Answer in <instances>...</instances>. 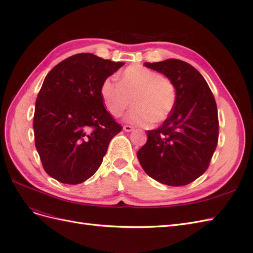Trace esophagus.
Returning a JSON list of instances; mask_svg holds the SVG:
<instances>
[{"label":"esophagus","instance_id":"34e87169","mask_svg":"<svg viewBox=\"0 0 253 253\" xmlns=\"http://www.w3.org/2000/svg\"><path fill=\"white\" fill-rule=\"evenodd\" d=\"M124 129L126 132H132V131H134V127L131 126H125Z\"/></svg>","mask_w":253,"mask_h":253}]
</instances>
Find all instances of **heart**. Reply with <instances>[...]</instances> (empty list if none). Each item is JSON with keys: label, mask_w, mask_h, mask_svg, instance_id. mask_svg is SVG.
<instances>
[{"label": "heart", "mask_w": 253, "mask_h": 253, "mask_svg": "<svg viewBox=\"0 0 253 253\" xmlns=\"http://www.w3.org/2000/svg\"><path fill=\"white\" fill-rule=\"evenodd\" d=\"M102 102L113 116L120 117L129 105L134 108L126 121L144 126L151 121L160 124L172 113L176 89L172 81L141 65H131L118 75V84L105 79L100 86Z\"/></svg>", "instance_id": "1"}]
</instances>
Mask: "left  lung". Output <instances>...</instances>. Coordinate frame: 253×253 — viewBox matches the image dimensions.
Masks as SVG:
<instances>
[{
  "label": "left lung",
  "instance_id": "left-lung-1",
  "mask_svg": "<svg viewBox=\"0 0 253 253\" xmlns=\"http://www.w3.org/2000/svg\"><path fill=\"white\" fill-rule=\"evenodd\" d=\"M144 65L174 84L176 103L170 116L148 131L137 158L150 177L172 187L186 186L208 169L218 140L215 99L201 73L187 62L168 59Z\"/></svg>",
  "mask_w": 253,
  "mask_h": 253
}]
</instances>
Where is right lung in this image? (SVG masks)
Wrapping results in <instances>:
<instances>
[{
    "instance_id": "add662e5",
    "label": "right lung",
    "mask_w": 253,
    "mask_h": 253,
    "mask_svg": "<svg viewBox=\"0 0 253 253\" xmlns=\"http://www.w3.org/2000/svg\"><path fill=\"white\" fill-rule=\"evenodd\" d=\"M93 53H77L47 74L37 97L34 132L42 166L68 185L88 179L121 129L105 110L102 82L124 65Z\"/></svg>"
}]
</instances>
